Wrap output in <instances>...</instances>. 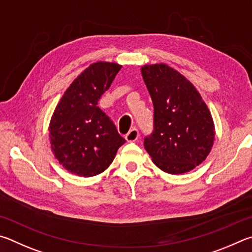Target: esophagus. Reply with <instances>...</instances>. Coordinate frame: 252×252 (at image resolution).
<instances>
[{
	"label": "esophagus",
	"instance_id": "esophagus-1",
	"mask_svg": "<svg viewBox=\"0 0 252 252\" xmlns=\"http://www.w3.org/2000/svg\"><path fill=\"white\" fill-rule=\"evenodd\" d=\"M125 138H126V140L128 143H134V142H136V140L139 138V131L136 129V128L130 129L129 133L126 135Z\"/></svg>",
	"mask_w": 252,
	"mask_h": 252
}]
</instances>
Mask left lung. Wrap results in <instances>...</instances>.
Listing matches in <instances>:
<instances>
[{
    "label": "left lung",
    "mask_w": 252,
    "mask_h": 252,
    "mask_svg": "<svg viewBox=\"0 0 252 252\" xmlns=\"http://www.w3.org/2000/svg\"><path fill=\"white\" fill-rule=\"evenodd\" d=\"M154 104V131L144 146L158 168L180 175L196 168L209 155L215 124L199 92L167 64L142 66Z\"/></svg>",
    "instance_id": "1"
}]
</instances>
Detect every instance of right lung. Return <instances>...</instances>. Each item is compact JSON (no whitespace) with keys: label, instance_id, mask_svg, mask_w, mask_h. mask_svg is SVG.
Returning <instances> with one entry per match:
<instances>
[{"label":"right lung","instance_id":"1","mask_svg":"<svg viewBox=\"0 0 252 252\" xmlns=\"http://www.w3.org/2000/svg\"><path fill=\"white\" fill-rule=\"evenodd\" d=\"M122 65L96 62L65 91L52 115L51 149L64 168L81 177L103 173L126 142L114 123L97 106Z\"/></svg>","mask_w":252,"mask_h":252}]
</instances>
